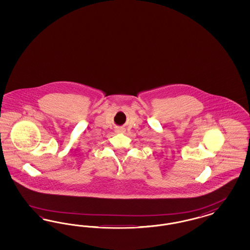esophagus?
<instances>
[{"label": "esophagus", "mask_w": 250, "mask_h": 250, "mask_svg": "<svg viewBox=\"0 0 250 250\" xmlns=\"http://www.w3.org/2000/svg\"><path fill=\"white\" fill-rule=\"evenodd\" d=\"M124 129H125V128H123V127H116L115 132H116V133H122V132H124Z\"/></svg>", "instance_id": "obj_1"}]
</instances>
